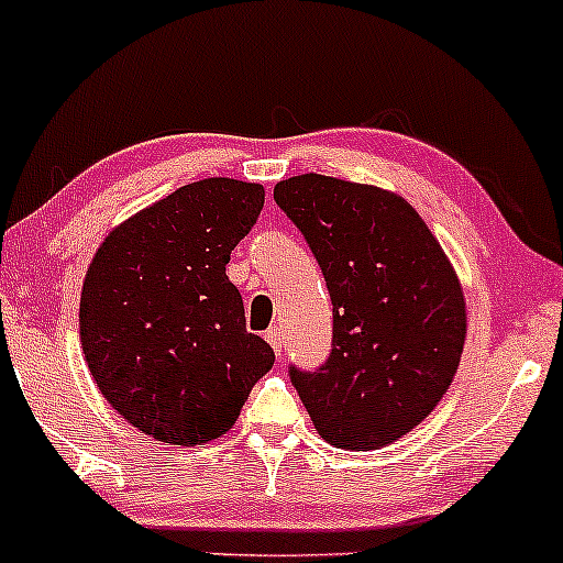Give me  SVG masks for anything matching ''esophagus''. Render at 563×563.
Instances as JSON below:
<instances>
[{
  "label": "esophagus",
  "mask_w": 563,
  "mask_h": 563,
  "mask_svg": "<svg viewBox=\"0 0 563 563\" xmlns=\"http://www.w3.org/2000/svg\"><path fill=\"white\" fill-rule=\"evenodd\" d=\"M264 339H267V344L273 346L277 354L283 352V331H280V328H277V325H275V328H269V331L264 333Z\"/></svg>",
  "instance_id": "34e87169"
}]
</instances>
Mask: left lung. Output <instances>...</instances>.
<instances>
[{
	"label": "left lung",
	"mask_w": 563,
	"mask_h": 563,
	"mask_svg": "<svg viewBox=\"0 0 563 563\" xmlns=\"http://www.w3.org/2000/svg\"><path fill=\"white\" fill-rule=\"evenodd\" d=\"M275 203L318 260L333 303L331 354L290 365L314 429L344 450H378L434 410L461 363L466 301L442 245L405 198L301 174Z\"/></svg>",
	"instance_id": "obj_1"
}]
</instances>
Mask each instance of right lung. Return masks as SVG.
<instances>
[{
	"instance_id": "obj_1",
	"label": "right lung",
	"mask_w": 563,
	"mask_h": 563,
	"mask_svg": "<svg viewBox=\"0 0 563 563\" xmlns=\"http://www.w3.org/2000/svg\"><path fill=\"white\" fill-rule=\"evenodd\" d=\"M264 187L228 177L174 190L115 228L84 277L79 328L102 397L158 442H209L232 429L275 352L245 331L230 254Z\"/></svg>"
}]
</instances>
